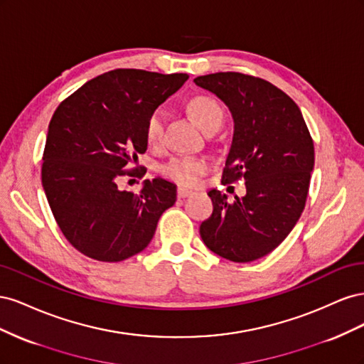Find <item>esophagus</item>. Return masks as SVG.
<instances>
[{"label":"esophagus","instance_id":"34e87169","mask_svg":"<svg viewBox=\"0 0 364 364\" xmlns=\"http://www.w3.org/2000/svg\"><path fill=\"white\" fill-rule=\"evenodd\" d=\"M193 191L191 190H186V188H178V197L179 199H185V197L191 196Z\"/></svg>","mask_w":364,"mask_h":364}]
</instances>
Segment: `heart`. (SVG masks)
Instances as JSON below:
<instances>
[{
  "mask_svg": "<svg viewBox=\"0 0 364 364\" xmlns=\"http://www.w3.org/2000/svg\"><path fill=\"white\" fill-rule=\"evenodd\" d=\"M188 112L205 132L218 129L223 121V109L215 98L209 95H196L188 102ZM164 134V114L159 109L153 111L146 123V139L150 147H158ZM208 161L199 156H176L162 167L165 178L183 186H194L208 171Z\"/></svg>",
  "mask_w": 364,
  "mask_h": 364,
  "instance_id": "heart-1",
  "label": "heart"
}]
</instances>
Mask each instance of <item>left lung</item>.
<instances>
[{
    "label": "left lung",
    "mask_w": 364,
    "mask_h": 364,
    "mask_svg": "<svg viewBox=\"0 0 364 364\" xmlns=\"http://www.w3.org/2000/svg\"><path fill=\"white\" fill-rule=\"evenodd\" d=\"M232 112L234 138L222 183L245 181L246 196L211 190L213 214L200 225L208 249L234 262L266 257L299 220L310 188L314 146L301 109L270 82L241 73L196 77Z\"/></svg>",
    "instance_id": "left-lung-1"
}]
</instances>
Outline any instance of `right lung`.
<instances>
[{"mask_svg": "<svg viewBox=\"0 0 364 364\" xmlns=\"http://www.w3.org/2000/svg\"><path fill=\"white\" fill-rule=\"evenodd\" d=\"M188 74L118 68L86 82L58 106L42 156V186L71 246L103 262L144 250L158 220L176 202V185L156 178L139 193L119 191L121 178H142L150 114Z\"/></svg>", "mask_w": 364, "mask_h": 364, "instance_id": "1", "label": "right lung"}]
</instances>
